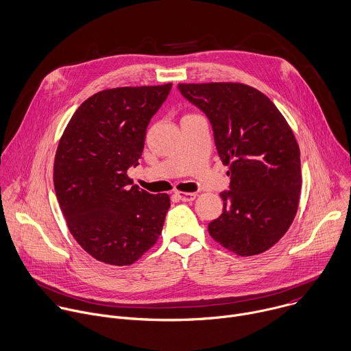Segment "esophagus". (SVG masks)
<instances>
[{"label": "esophagus", "instance_id": "esophagus-1", "mask_svg": "<svg viewBox=\"0 0 351 351\" xmlns=\"http://www.w3.org/2000/svg\"><path fill=\"white\" fill-rule=\"evenodd\" d=\"M175 195H176L179 199L184 201V202L194 201V199H195V197H197V194H195V193H184V191H176V193H175Z\"/></svg>", "mask_w": 351, "mask_h": 351}]
</instances>
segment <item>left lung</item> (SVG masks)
<instances>
[{
  "label": "left lung",
  "mask_w": 351,
  "mask_h": 351,
  "mask_svg": "<svg viewBox=\"0 0 351 351\" xmlns=\"http://www.w3.org/2000/svg\"><path fill=\"white\" fill-rule=\"evenodd\" d=\"M180 93L210 121L230 190L220 193L221 215L210 237L239 256L270 250L298 212L302 172L295 135L276 104L240 82L179 84Z\"/></svg>",
  "instance_id": "1"
}]
</instances>
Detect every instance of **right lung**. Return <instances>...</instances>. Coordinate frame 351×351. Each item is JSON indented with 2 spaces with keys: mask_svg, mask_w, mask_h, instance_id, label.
Masks as SVG:
<instances>
[{
  "mask_svg": "<svg viewBox=\"0 0 351 351\" xmlns=\"http://www.w3.org/2000/svg\"><path fill=\"white\" fill-rule=\"evenodd\" d=\"M172 84L100 90L73 114L53 164L56 197L81 248L106 265L130 266L158 240L168 194L139 190L127 175L139 165L152 117Z\"/></svg>",
  "mask_w": 351,
  "mask_h": 351,
  "instance_id": "1",
  "label": "right lung"
}]
</instances>
